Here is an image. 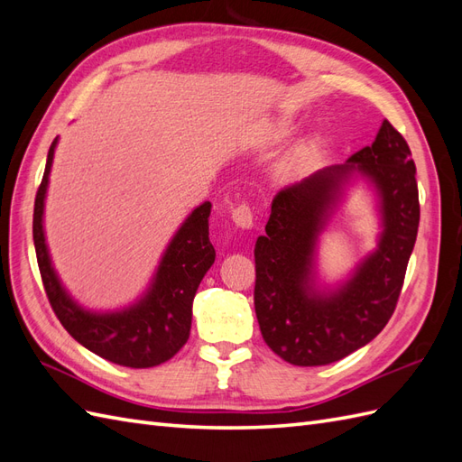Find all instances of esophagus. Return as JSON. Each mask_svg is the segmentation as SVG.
<instances>
[{"instance_id":"obj_1","label":"esophagus","mask_w":462,"mask_h":462,"mask_svg":"<svg viewBox=\"0 0 462 462\" xmlns=\"http://www.w3.org/2000/svg\"><path fill=\"white\" fill-rule=\"evenodd\" d=\"M231 219L239 229H253L254 219H253V212H250L248 204H239L236 208L231 209Z\"/></svg>"}]
</instances>
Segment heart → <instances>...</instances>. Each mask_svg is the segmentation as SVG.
I'll return each mask as SVG.
<instances>
[{"instance_id":"heart-1","label":"heart","mask_w":462,"mask_h":462,"mask_svg":"<svg viewBox=\"0 0 462 462\" xmlns=\"http://www.w3.org/2000/svg\"><path fill=\"white\" fill-rule=\"evenodd\" d=\"M292 131H295V123L289 121V119H279L273 125L272 134H273V138H277V141H282V138H287ZM318 150H319V138L318 136L304 138V141H300L295 148H292L287 153V158L282 163H279L277 177L283 179V180H291V179L299 177L306 170V165H309L314 160Z\"/></svg>"}]
</instances>
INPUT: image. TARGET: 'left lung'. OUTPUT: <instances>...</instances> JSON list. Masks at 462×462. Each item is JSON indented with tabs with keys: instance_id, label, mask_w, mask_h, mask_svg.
I'll use <instances>...</instances> for the list:
<instances>
[{
	"instance_id": "left-lung-1",
	"label": "left lung",
	"mask_w": 462,
	"mask_h": 462,
	"mask_svg": "<svg viewBox=\"0 0 462 462\" xmlns=\"http://www.w3.org/2000/svg\"><path fill=\"white\" fill-rule=\"evenodd\" d=\"M358 180L374 194L378 245L339 284H321L319 235ZM418 221L416 165L387 119L372 146L279 192L254 246V309L272 351L289 365L324 366L368 345L395 310Z\"/></svg>"
}]
</instances>
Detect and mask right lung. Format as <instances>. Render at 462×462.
I'll list each match as a JSON object with an SVG mask.
<instances>
[{
  "label": "right lung",
  "mask_w": 462,
  "mask_h": 462,
  "mask_svg": "<svg viewBox=\"0 0 462 462\" xmlns=\"http://www.w3.org/2000/svg\"><path fill=\"white\" fill-rule=\"evenodd\" d=\"M55 138L48 152L46 171L34 202V248L42 282L55 316L69 335L94 355L127 368H152L179 353L189 339L192 300L216 250L209 243V212L204 202L180 223L165 246L146 291L117 310H90L73 299L53 268L44 229V209L50 185Z\"/></svg>",
  "instance_id": "1"
}]
</instances>
